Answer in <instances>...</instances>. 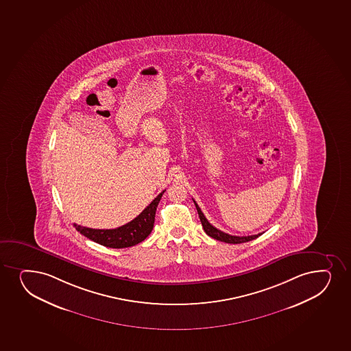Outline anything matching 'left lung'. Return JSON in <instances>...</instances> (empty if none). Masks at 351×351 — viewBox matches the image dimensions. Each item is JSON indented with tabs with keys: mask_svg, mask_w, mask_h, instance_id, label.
<instances>
[{
	"mask_svg": "<svg viewBox=\"0 0 351 351\" xmlns=\"http://www.w3.org/2000/svg\"><path fill=\"white\" fill-rule=\"evenodd\" d=\"M194 205L197 207V214H199V218H200V221H202V225L206 234L210 235V238L215 239V240L226 242V243H243V242L252 241V240L258 238L262 234H255V235H250V237H237V235H230V234L223 233L221 230H219L218 228H215L214 226L210 225L208 220L204 215V213H202V210H200V207L197 206V202H194Z\"/></svg>",
	"mask_w": 351,
	"mask_h": 351,
	"instance_id": "8db88e82",
	"label": "left lung"
}]
</instances>
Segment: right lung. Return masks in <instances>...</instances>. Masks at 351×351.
<instances>
[{
	"label": "right lung",
	"mask_w": 351,
	"mask_h": 351,
	"mask_svg": "<svg viewBox=\"0 0 351 351\" xmlns=\"http://www.w3.org/2000/svg\"><path fill=\"white\" fill-rule=\"evenodd\" d=\"M164 192L165 191H162L154 202L138 215L137 218L114 230H93V228H88L76 223H73V226L80 233L83 234L90 240L99 243L101 246L110 247V248H126V247L134 246L139 242L144 241L154 230L156 210Z\"/></svg>",
	"instance_id": "add662e5"
}]
</instances>
